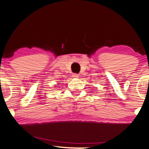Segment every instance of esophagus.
<instances>
[{"mask_svg": "<svg viewBox=\"0 0 149 149\" xmlns=\"http://www.w3.org/2000/svg\"><path fill=\"white\" fill-rule=\"evenodd\" d=\"M72 77L74 78H79V75L77 74V73H73V74L72 75Z\"/></svg>", "mask_w": 149, "mask_h": 149, "instance_id": "esophagus-1", "label": "esophagus"}]
</instances>
